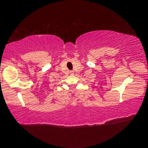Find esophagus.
Masks as SVG:
<instances>
[{
  "label": "esophagus",
  "mask_w": 148,
  "mask_h": 148,
  "mask_svg": "<svg viewBox=\"0 0 148 148\" xmlns=\"http://www.w3.org/2000/svg\"><path fill=\"white\" fill-rule=\"evenodd\" d=\"M71 74H73V72H72V71L71 72Z\"/></svg>",
  "instance_id": "34e87169"
}]
</instances>
